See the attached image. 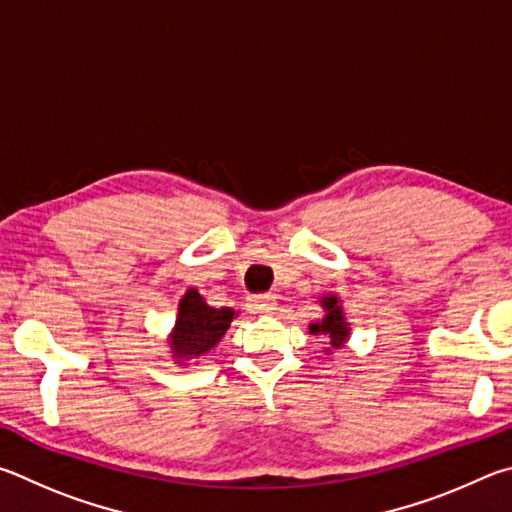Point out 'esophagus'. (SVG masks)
<instances>
[{"label": "esophagus", "mask_w": 512, "mask_h": 512, "mask_svg": "<svg viewBox=\"0 0 512 512\" xmlns=\"http://www.w3.org/2000/svg\"><path fill=\"white\" fill-rule=\"evenodd\" d=\"M249 310L254 312V315H272L276 310V297L274 294H265V297L249 299Z\"/></svg>", "instance_id": "esophagus-1"}]
</instances>
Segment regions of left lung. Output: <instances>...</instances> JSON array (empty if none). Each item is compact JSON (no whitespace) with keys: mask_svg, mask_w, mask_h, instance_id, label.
I'll return each instance as SVG.
<instances>
[{"mask_svg":"<svg viewBox=\"0 0 512 512\" xmlns=\"http://www.w3.org/2000/svg\"><path fill=\"white\" fill-rule=\"evenodd\" d=\"M319 306L324 308V317L312 321L308 330L310 335H324L328 339L326 355H330L335 348H342L348 342V337H351V324L346 321L342 299L337 294H324L319 299Z\"/></svg>","mask_w":512,"mask_h":512,"instance_id":"obj_1","label":"left lung"}]
</instances>
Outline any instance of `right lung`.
Here are the masks:
<instances>
[{"label":"right lung","mask_w":512,"mask_h":512,"mask_svg":"<svg viewBox=\"0 0 512 512\" xmlns=\"http://www.w3.org/2000/svg\"><path fill=\"white\" fill-rule=\"evenodd\" d=\"M236 315L238 312L233 308L209 306L200 292L188 288L184 297L179 299L175 326L168 335V353L173 355L175 364L184 366L211 353L220 344Z\"/></svg>","instance_id":"obj_1"}]
</instances>
